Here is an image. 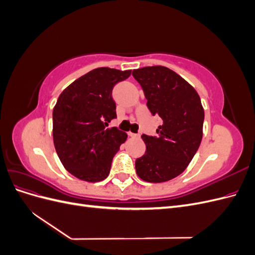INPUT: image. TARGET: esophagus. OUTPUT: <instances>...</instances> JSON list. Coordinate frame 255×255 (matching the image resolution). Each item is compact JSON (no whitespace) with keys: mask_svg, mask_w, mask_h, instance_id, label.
I'll return each mask as SVG.
<instances>
[{"mask_svg":"<svg viewBox=\"0 0 255 255\" xmlns=\"http://www.w3.org/2000/svg\"><path fill=\"white\" fill-rule=\"evenodd\" d=\"M128 136H130V137H133V138H138V137H139V136H140L139 134H135V133H132V132H128Z\"/></svg>","mask_w":255,"mask_h":255,"instance_id":"esophagus-1","label":"esophagus"}]
</instances>
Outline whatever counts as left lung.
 <instances>
[{"mask_svg": "<svg viewBox=\"0 0 255 255\" xmlns=\"http://www.w3.org/2000/svg\"><path fill=\"white\" fill-rule=\"evenodd\" d=\"M132 74L151 114L163 120L156 136L141 135L146 151L135 161L136 172L145 182H166L186 169L201 143V100L191 85L166 67H144Z\"/></svg>", "mask_w": 255, "mask_h": 255, "instance_id": "obj_1", "label": "left lung"}]
</instances>
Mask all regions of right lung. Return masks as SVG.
<instances>
[{"mask_svg":"<svg viewBox=\"0 0 255 255\" xmlns=\"http://www.w3.org/2000/svg\"><path fill=\"white\" fill-rule=\"evenodd\" d=\"M130 70L98 68L61 92L53 110V140L67 170L80 180L100 182L110 174L115 154L128 135L109 128L117 118L113 89Z\"/></svg>","mask_w":255,"mask_h":255,"instance_id":"right-lung-1","label":"right lung"}]
</instances>
